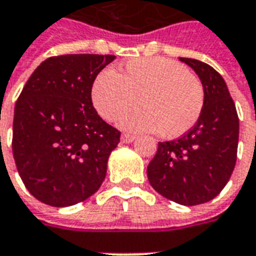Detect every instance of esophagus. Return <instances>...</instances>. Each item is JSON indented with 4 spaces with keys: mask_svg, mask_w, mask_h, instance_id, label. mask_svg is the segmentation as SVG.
Instances as JSON below:
<instances>
[{
    "mask_svg": "<svg viewBox=\"0 0 256 256\" xmlns=\"http://www.w3.org/2000/svg\"><path fill=\"white\" fill-rule=\"evenodd\" d=\"M135 140V136L130 135V134H122L121 135V142L122 143H130V142Z\"/></svg>",
    "mask_w": 256,
    "mask_h": 256,
    "instance_id": "34e87169",
    "label": "esophagus"
}]
</instances>
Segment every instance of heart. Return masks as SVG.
I'll return each mask as SVG.
<instances>
[{
  "label": "heart",
  "mask_w": 256,
  "mask_h": 256,
  "mask_svg": "<svg viewBox=\"0 0 256 256\" xmlns=\"http://www.w3.org/2000/svg\"><path fill=\"white\" fill-rule=\"evenodd\" d=\"M95 109L104 120L132 132H160L173 139L196 124L204 106L200 80L184 65L165 57H147L128 61L118 70H104L91 90Z\"/></svg>",
  "instance_id": "1"
}]
</instances>
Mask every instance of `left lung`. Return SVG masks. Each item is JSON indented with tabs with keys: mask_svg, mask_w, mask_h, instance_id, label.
I'll use <instances>...</instances> for the list:
<instances>
[{
	"mask_svg": "<svg viewBox=\"0 0 256 256\" xmlns=\"http://www.w3.org/2000/svg\"><path fill=\"white\" fill-rule=\"evenodd\" d=\"M202 82L204 106L196 124L178 139L158 142L147 166L151 187L169 200L195 206L217 196L236 165L238 117L225 80L206 62L180 58Z\"/></svg>",
	"mask_w": 256,
	"mask_h": 256,
	"instance_id": "left-lung-1",
	"label": "left lung"
}]
</instances>
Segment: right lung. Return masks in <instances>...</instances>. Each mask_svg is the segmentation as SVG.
Here are the masks:
<instances>
[{
    "instance_id": "1",
    "label": "right lung",
    "mask_w": 256,
    "mask_h": 256,
    "mask_svg": "<svg viewBox=\"0 0 256 256\" xmlns=\"http://www.w3.org/2000/svg\"><path fill=\"white\" fill-rule=\"evenodd\" d=\"M116 57L64 54L44 60L14 106L12 150L24 186L54 207L83 202L104 182L121 132L91 100L95 78Z\"/></svg>"
}]
</instances>
